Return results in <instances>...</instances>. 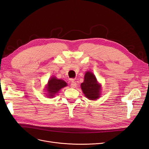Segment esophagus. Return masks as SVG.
<instances>
[{"label": "esophagus", "mask_w": 149, "mask_h": 149, "mask_svg": "<svg viewBox=\"0 0 149 149\" xmlns=\"http://www.w3.org/2000/svg\"><path fill=\"white\" fill-rule=\"evenodd\" d=\"M76 83L75 81H74L71 80V81L70 83V86L72 88H75L76 87Z\"/></svg>", "instance_id": "esophagus-1"}]
</instances>
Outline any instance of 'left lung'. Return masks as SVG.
<instances>
[{
    "instance_id": "1",
    "label": "left lung",
    "mask_w": 149,
    "mask_h": 149,
    "mask_svg": "<svg viewBox=\"0 0 149 149\" xmlns=\"http://www.w3.org/2000/svg\"><path fill=\"white\" fill-rule=\"evenodd\" d=\"M84 82L81 84V88L85 96L89 100H96L100 97L101 86L99 84L95 75L92 72L85 73Z\"/></svg>"
}]
</instances>
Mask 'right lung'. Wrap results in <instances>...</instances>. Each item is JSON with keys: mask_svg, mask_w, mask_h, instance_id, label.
I'll return each instance as SVG.
<instances>
[{"mask_svg": "<svg viewBox=\"0 0 149 149\" xmlns=\"http://www.w3.org/2000/svg\"><path fill=\"white\" fill-rule=\"evenodd\" d=\"M67 86V83L62 79H57L55 76H53L48 80L46 89L49 97H53L60 90Z\"/></svg>", "mask_w": 149, "mask_h": 149, "instance_id": "1", "label": "right lung"}]
</instances>
